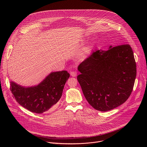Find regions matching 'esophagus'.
Returning a JSON list of instances; mask_svg holds the SVG:
<instances>
[{"mask_svg":"<svg viewBox=\"0 0 147 147\" xmlns=\"http://www.w3.org/2000/svg\"><path fill=\"white\" fill-rule=\"evenodd\" d=\"M71 76L72 77H76L77 76V72L76 71H72L70 73Z\"/></svg>","mask_w":147,"mask_h":147,"instance_id":"obj_1","label":"esophagus"}]
</instances>
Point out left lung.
<instances>
[{
	"label": "left lung",
	"mask_w": 147,
	"mask_h": 147,
	"mask_svg": "<svg viewBox=\"0 0 147 147\" xmlns=\"http://www.w3.org/2000/svg\"><path fill=\"white\" fill-rule=\"evenodd\" d=\"M77 77L88 103L107 111L126 102L132 91L136 65L129 45L93 52L80 64Z\"/></svg>",
	"instance_id": "8db88e82"
}]
</instances>
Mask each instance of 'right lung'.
I'll return each mask as SVG.
<instances>
[{"label": "right lung", "mask_w": 147, "mask_h": 147, "mask_svg": "<svg viewBox=\"0 0 147 147\" xmlns=\"http://www.w3.org/2000/svg\"><path fill=\"white\" fill-rule=\"evenodd\" d=\"M69 74L66 71L51 72L39 84L25 87L11 82L10 90L16 101L33 113L41 114L53 109L61 98Z\"/></svg>", "instance_id": "add662e5"}]
</instances>
